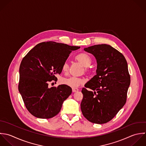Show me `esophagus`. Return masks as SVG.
Wrapping results in <instances>:
<instances>
[{"label": "esophagus", "instance_id": "34e87169", "mask_svg": "<svg viewBox=\"0 0 146 146\" xmlns=\"http://www.w3.org/2000/svg\"><path fill=\"white\" fill-rule=\"evenodd\" d=\"M78 90H78V89H77V88H72V92H73V93L77 92H78Z\"/></svg>", "mask_w": 146, "mask_h": 146}]
</instances>
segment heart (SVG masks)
Masks as SVG:
<instances>
[{"mask_svg": "<svg viewBox=\"0 0 146 146\" xmlns=\"http://www.w3.org/2000/svg\"><path fill=\"white\" fill-rule=\"evenodd\" d=\"M77 60L80 62L84 66H85L84 70L86 73L90 72L89 67L92 62L91 57L86 53H81L77 56ZM69 65L68 62H65L62 66V70L64 73H66L69 70ZM61 84L68 86L71 88H77L82 85L84 82V80L81 77H64L60 80Z\"/></svg>", "mask_w": 146, "mask_h": 146, "instance_id": "obj_1", "label": "heart"}]
</instances>
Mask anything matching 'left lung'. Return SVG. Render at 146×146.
Segmentation results:
<instances>
[{
	"instance_id": "1",
	"label": "left lung",
	"mask_w": 146,
	"mask_h": 146,
	"mask_svg": "<svg viewBox=\"0 0 146 146\" xmlns=\"http://www.w3.org/2000/svg\"><path fill=\"white\" fill-rule=\"evenodd\" d=\"M97 60V74L82 89L81 109L90 122L106 123L111 121L126 102L130 76L124 56L107 44L84 48Z\"/></svg>"
}]
</instances>
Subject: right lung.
<instances>
[{"label": "right lung", "instance_id": "add662e5", "mask_svg": "<svg viewBox=\"0 0 146 146\" xmlns=\"http://www.w3.org/2000/svg\"><path fill=\"white\" fill-rule=\"evenodd\" d=\"M80 46L54 41L36 45L23 58L19 68V91L28 111L35 117L49 119L60 111L64 101L72 93L70 87L61 85L49 88L69 54Z\"/></svg>", "mask_w": 146, "mask_h": 146}]
</instances>
